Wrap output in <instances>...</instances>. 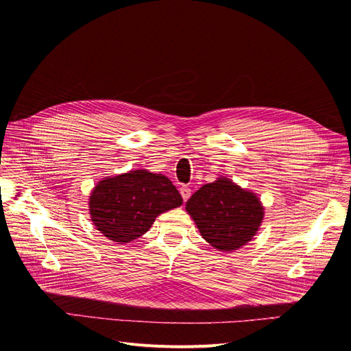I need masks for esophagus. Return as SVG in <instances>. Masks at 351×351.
<instances>
[{
  "label": "esophagus",
  "instance_id": "obj_1",
  "mask_svg": "<svg viewBox=\"0 0 351 351\" xmlns=\"http://www.w3.org/2000/svg\"><path fill=\"white\" fill-rule=\"evenodd\" d=\"M179 191H180V195H182V197H183V200H185V202H186V200L191 197V195H192L191 188L186 186V185H182V186L179 188Z\"/></svg>",
  "mask_w": 351,
  "mask_h": 351
}]
</instances>
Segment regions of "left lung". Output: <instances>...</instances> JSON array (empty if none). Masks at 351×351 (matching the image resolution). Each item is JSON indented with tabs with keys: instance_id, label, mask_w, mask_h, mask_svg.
<instances>
[{
	"instance_id": "1",
	"label": "left lung",
	"mask_w": 351,
	"mask_h": 351,
	"mask_svg": "<svg viewBox=\"0 0 351 351\" xmlns=\"http://www.w3.org/2000/svg\"><path fill=\"white\" fill-rule=\"evenodd\" d=\"M186 212L202 237L220 252L247 245L265 217L261 197L226 176H219L196 191L186 202Z\"/></svg>"
}]
</instances>
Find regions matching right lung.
<instances>
[{
  "instance_id": "right-lung-1",
  "label": "right lung",
  "mask_w": 351,
  "mask_h": 351,
  "mask_svg": "<svg viewBox=\"0 0 351 351\" xmlns=\"http://www.w3.org/2000/svg\"><path fill=\"white\" fill-rule=\"evenodd\" d=\"M183 199L169 178L135 169L99 180L89 196V215L109 241L129 243L151 229L155 219L179 208Z\"/></svg>"
}]
</instances>
